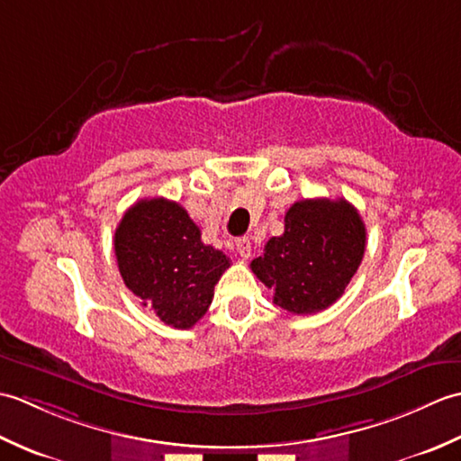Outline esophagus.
<instances>
[{"instance_id":"34e87169","label":"esophagus","mask_w":461,"mask_h":461,"mask_svg":"<svg viewBox=\"0 0 461 461\" xmlns=\"http://www.w3.org/2000/svg\"><path fill=\"white\" fill-rule=\"evenodd\" d=\"M236 248H238V253L241 259H249L251 258V243L248 238H240L236 241Z\"/></svg>"}]
</instances>
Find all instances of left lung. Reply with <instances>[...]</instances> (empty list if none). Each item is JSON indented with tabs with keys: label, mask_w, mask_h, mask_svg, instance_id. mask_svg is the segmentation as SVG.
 Masks as SVG:
<instances>
[{
	"label": "left lung",
	"mask_w": 461,
	"mask_h": 461,
	"mask_svg": "<svg viewBox=\"0 0 461 461\" xmlns=\"http://www.w3.org/2000/svg\"><path fill=\"white\" fill-rule=\"evenodd\" d=\"M366 248V228L345 198L301 200L285 213V231L251 261L273 303L293 315L330 307L355 276Z\"/></svg>",
	"instance_id": "8db88e82"
}]
</instances>
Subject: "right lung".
<instances>
[{
    "label": "right lung",
    "instance_id": "1",
    "mask_svg": "<svg viewBox=\"0 0 461 461\" xmlns=\"http://www.w3.org/2000/svg\"><path fill=\"white\" fill-rule=\"evenodd\" d=\"M124 285L166 325L192 329L213 299L230 258L202 241L200 228L178 202L139 200L114 231Z\"/></svg>",
    "mask_w": 461,
    "mask_h": 461
}]
</instances>
